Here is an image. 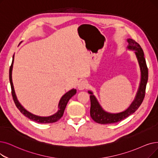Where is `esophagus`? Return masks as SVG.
I'll use <instances>...</instances> for the list:
<instances>
[{"mask_svg": "<svg viewBox=\"0 0 158 158\" xmlns=\"http://www.w3.org/2000/svg\"><path fill=\"white\" fill-rule=\"evenodd\" d=\"M88 86V83L86 81H80L79 84H78V89L79 90H83L84 89L86 88V87Z\"/></svg>", "mask_w": 158, "mask_h": 158, "instance_id": "34e87169", "label": "esophagus"}]
</instances>
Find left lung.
I'll return each mask as SVG.
<instances>
[{
  "mask_svg": "<svg viewBox=\"0 0 158 158\" xmlns=\"http://www.w3.org/2000/svg\"><path fill=\"white\" fill-rule=\"evenodd\" d=\"M127 40L128 44L127 48L128 50L134 52V54L139 66L141 79L139 88L132 103L125 110L119 113H110L105 111L93 92L88 90V94H90V116L94 121L99 124H112V123H118L125 119L138 109L145 98V89L148 81V68L145 59L144 57V53L140 45L135 40L132 39H127Z\"/></svg>",
  "mask_w": 158,
  "mask_h": 158,
  "instance_id": "left-lung-1",
  "label": "left lung"
}]
</instances>
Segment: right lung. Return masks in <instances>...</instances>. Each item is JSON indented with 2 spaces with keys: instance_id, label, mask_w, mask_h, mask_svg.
<instances>
[{
  "instance_id": "1",
  "label": "right lung",
  "mask_w": 158,
  "mask_h": 158,
  "mask_svg": "<svg viewBox=\"0 0 158 158\" xmlns=\"http://www.w3.org/2000/svg\"><path fill=\"white\" fill-rule=\"evenodd\" d=\"M13 62H14V55L13 56V60H12V63L10 68V85H11V94L13 96V101L15 102V104L17 108L19 110L20 112H21L24 116H26V118H29L30 119L35 121L39 123H55L59 119H60L62 116L63 115L64 112L65 108L66 106V105L68 103V102L69 101L70 98L76 94L77 90L76 89H72V90H69L65 94H64L62 98H60L59 102V105H58V110L56 113H55L54 114L50 115V116H39L33 114L29 111L27 110L20 103V102L17 99V95L15 94V92L14 90V86H13V81H12V70H13Z\"/></svg>"
}]
</instances>
